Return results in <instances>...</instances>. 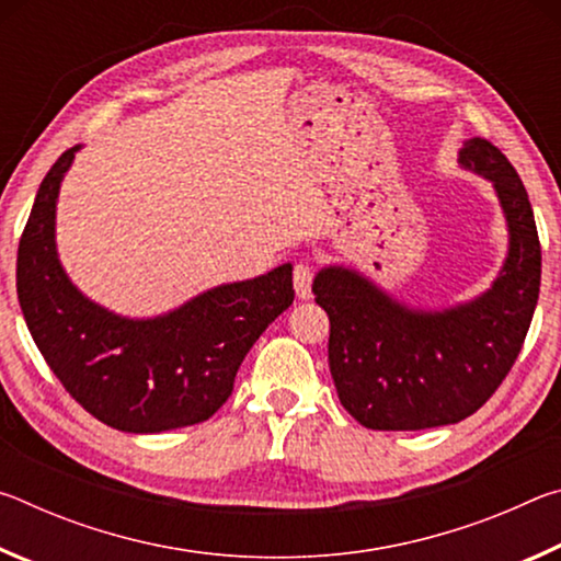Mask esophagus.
I'll list each match as a JSON object with an SVG mask.
<instances>
[{
	"mask_svg": "<svg viewBox=\"0 0 561 561\" xmlns=\"http://www.w3.org/2000/svg\"><path fill=\"white\" fill-rule=\"evenodd\" d=\"M294 289H297L299 299H309L311 297V282H314V270L309 267L307 262L294 264Z\"/></svg>",
	"mask_w": 561,
	"mask_h": 561,
	"instance_id": "obj_1",
	"label": "esophagus"
}]
</instances>
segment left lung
<instances>
[{"mask_svg": "<svg viewBox=\"0 0 561 561\" xmlns=\"http://www.w3.org/2000/svg\"><path fill=\"white\" fill-rule=\"evenodd\" d=\"M460 165L485 175L510 227L500 277L478 299L443 311L408 309L344 267L317 274L329 314V368L341 405L371 431L460 423L505 381L535 314L542 247L517 170L485 138L460 148Z\"/></svg>", "mask_w": 561, "mask_h": 561, "instance_id": "1", "label": "left lung"}]
</instances>
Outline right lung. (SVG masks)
<instances>
[{
  "label": "right lung",
  "instance_id": "1",
  "mask_svg": "<svg viewBox=\"0 0 561 561\" xmlns=\"http://www.w3.org/2000/svg\"><path fill=\"white\" fill-rule=\"evenodd\" d=\"M76 150L42 180L19 240L16 294L34 344L73 401L111 428L203 423L230 398L247 351L291 307V264L222 284L156 319L106 311L73 287L56 257V197Z\"/></svg>",
  "mask_w": 561,
  "mask_h": 561
}]
</instances>
